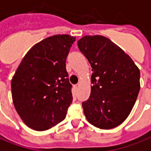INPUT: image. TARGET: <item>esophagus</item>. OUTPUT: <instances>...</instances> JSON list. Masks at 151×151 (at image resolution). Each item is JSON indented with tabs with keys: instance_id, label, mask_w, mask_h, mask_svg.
Wrapping results in <instances>:
<instances>
[{
	"instance_id": "esophagus-1",
	"label": "esophagus",
	"mask_w": 151,
	"mask_h": 151,
	"mask_svg": "<svg viewBox=\"0 0 151 151\" xmlns=\"http://www.w3.org/2000/svg\"><path fill=\"white\" fill-rule=\"evenodd\" d=\"M73 88H74V91H78V88H79L78 84V85H75V86H73Z\"/></svg>"
}]
</instances>
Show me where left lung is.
<instances>
[{
  "mask_svg": "<svg viewBox=\"0 0 151 151\" xmlns=\"http://www.w3.org/2000/svg\"><path fill=\"white\" fill-rule=\"evenodd\" d=\"M78 46L93 72L90 97L83 102L86 119L101 129L117 127L137 101L140 70L124 50L104 36H84Z\"/></svg>",
  "mask_w": 151,
  "mask_h": 151,
  "instance_id": "8db88e82",
  "label": "left lung"
}]
</instances>
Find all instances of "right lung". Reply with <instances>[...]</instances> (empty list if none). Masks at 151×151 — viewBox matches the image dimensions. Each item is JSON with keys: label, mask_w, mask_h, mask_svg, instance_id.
Returning <instances> with one entry per match:
<instances>
[{"label": "right lung", "mask_w": 151, "mask_h": 151, "mask_svg": "<svg viewBox=\"0 0 151 151\" xmlns=\"http://www.w3.org/2000/svg\"><path fill=\"white\" fill-rule=\"evenodd\" d=\"M75 40L67 34L43 39L28 50L13 76L14 108L33 130H47L65 119L73 101L65 62Z\"/></svg>", "instance_id": "add662e5"}]
</instances>
